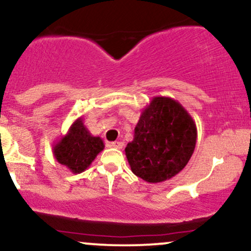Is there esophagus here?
<instances>
[{
  "instance_id": "1",
  "label": "esophagus",
  "mask_w": 251,
  "mask_h": 251,
  "mask_svg": "<svg viewBox=\"0 0 251 251\" xmlns=\"http://www.w3.org/2000/svg\"><path fill=\"white\" fill-rule=\"evenodd\" d=\"M108 146H111V148H116V149H123L124 143L123 142H113V143H109Z\"/></svg>"
}]
</instances>
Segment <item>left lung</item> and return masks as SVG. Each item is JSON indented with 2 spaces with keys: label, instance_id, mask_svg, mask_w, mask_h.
<instances>
[{
  "label": "left lung",
  "instance_id": "obj_1",
  "mask_svg": "<svg viewBox=\"0 0 251 251\" xmlns=\"http://www.w3.org/2000/svg\"><path fill=\"white\" fill-rule=\"evenodd\" d=\"M196 140L197 127L188 111L172 98L154 97L143 109L125 153L135 176L162 183L185 168Z\"/></svg>",
  "mask_w": 251,
  "mask_h": 251
}]
</instances>
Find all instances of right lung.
Instances as JSON below:
<instances>
[{"instance_id": "1", "label": "right lung", "mask_w": 251, "mask_h": 251, "mask_svg": "<svg viewBox=\"0 0 251 251\" xmlns=\"http://www.w3.org/2000/svg\"><path fill=\"white\" fill-rule=\"evenodd\" d=\"M102 139L94 137L83 125L82 118L71 125L70 129L53 146V154L61 165L73 174H81L102 151Z\"/></svg>"}]
</instances>
